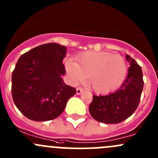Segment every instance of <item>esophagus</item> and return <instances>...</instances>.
Instances as JSON below:
<instances>
[{
  "mask_svg": "<svg viewBox=\"0 0 158 158\" xmlns=\"http://www.w3.org/2000/svg\"><path fill=\"white\" fill-rule=\"evenodd\" d=\"M82 91H83V89H82V87H78V88L76 89V94H77V95H80V94L82 93Z\"/></svg>",
  "mask_w": 158,
  "mask_h": 158,
  "instance_id": "1",
  "label": "esophagus"
}]
</instances>
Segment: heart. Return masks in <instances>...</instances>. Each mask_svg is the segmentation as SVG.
Wrapping results in <instances>:
<instances>
[{
  "label": "heart",
  "mask_w": 158,
  "mask_h": 158,
  "mask_svg": "<svg viewBox=\"0 0 158 158\" xmlns=\"http://www.w3.org/2000/svg\"><path fill=\"white\" fill-rule=\"evenodd\" d=\"M76 60L66 62V69L72 80L81 82L89 76V85L98 93L114 91L120 86L126 76V61L120 55L86 51L78 55Z\"/></svg>",
  "instance_id": "1"
}]
</instances>
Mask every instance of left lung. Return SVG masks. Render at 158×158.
Instances as JSON below:
<instances>
[{
    "instance_id": "1",
    "label": "left lung",
    "mask_w": 158,
    "mask_h": 158,
    "mask_svg": "<svg viewBox=\"0 0 158 158\" xmlns=\"http://www.w3.org/2000/svg\"><path fill=\"white\" fill-rule=\"evenodd\" d=\"M130 64L128 73L121 88L106 95H93L89 105V113L102 123L117 124L130 117L139 105L144 87L141 66L127 54Z\"/></svg>"
}]
</instances>
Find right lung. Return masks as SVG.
I'll use <instances>...</instances> for the list:
<instances>
[{
  "mask_svg": "<svg viewBox=\"0 0 158 158\" xmlns=\"http://www.w3.org/2000/svg\"><path fill=\"white\" fill-rule=\"evenodd\" d=\"M66 47L43 44L25 52L12 73V97L19 111L30 120H52L63 113L76 89L66 85L63 60Z\"/></svg>",
  "mask_w": 158,
  "mask_h": 158,
  "instance_id": "add662e5",
  "label": "right lung"
}]
</instances>
